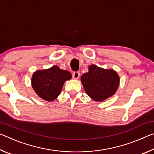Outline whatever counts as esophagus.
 Returning a JSON list of instances; mask_svg holds the SVG:
<instances>
[{
    "label": "esophagus",
    "mask_w": 154,
    "mask_h": 154,
    "mask_svg": "<svg viewBox=\"0 0 154 154\" xmlns=\"http://www.w3.org/2000/svg\"><path fill=\"white\" fill-rule=\"evenodd\" d=\"M79 76H80V73L77 71H75L73 72V73H72V77H73L75 79H78V78L79 77Z\"/></svg>",
    "instance_id": "34e87169"
}]
</instances>
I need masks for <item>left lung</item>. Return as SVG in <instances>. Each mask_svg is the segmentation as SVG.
Segmentation results:
<instances>
[{
	"instance_id": "obj_1",
	"label": "left lung",
	"mask_w": 154,
	"mask_h": 154,
	"mask_svg": "<svg viewBox=\"0 0 154 154\" xmlns=\"http://www.w3.org/2000/svg\"><path fill=\"white\" fill-rule=\"evenodd\" d=\"M82 83L87 94L96 101H103L113 96L118 90L119 77L113 70H105L96 65L89 66L83 74Z\"/></svg>"
}]
</instances>
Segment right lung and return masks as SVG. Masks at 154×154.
I'll return each instance as SVG.
<instances>
[{
	"instance_id": "obj_1",
	"label": "right lung",
	"mask_w": 154,
	"mask_h": 154,
	"mask_svg": "<svg viewBox=\"0 0 154 154\" xmlns=\"http://www.w3.org/2000/svg\"><path fill=\"white\" fill-rule=\"evenodd\" d=\"M71 72L54 66L43 71H37L32 77V86L41 98L52 101L58 97L66 80L71 79Z\"/></svg>"
}]
</instances>
